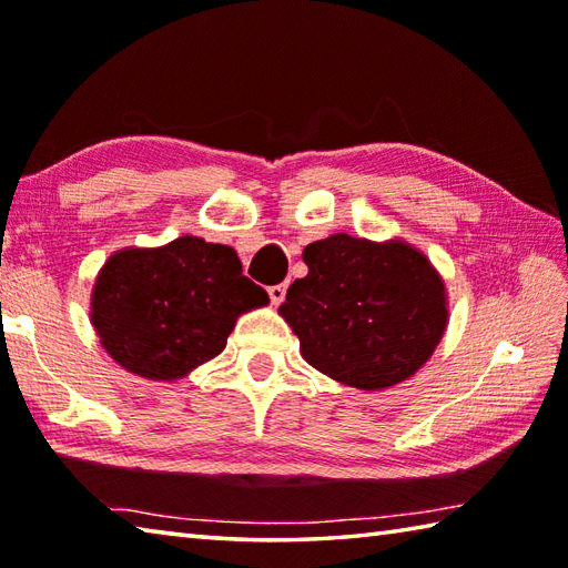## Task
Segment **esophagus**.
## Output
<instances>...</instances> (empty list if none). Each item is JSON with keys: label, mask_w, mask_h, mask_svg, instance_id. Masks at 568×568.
<instances>
[{"label": "esophagus", "mask_w": 568, "mask_h": 568, "mask_svg": "<svg viewBox=\"0 0 568 568\" xmlns=\"http://www.w3.org/2000/svg\"><path fill=\"white\" fill-rule=\"evenodd\" d=\"M285 293H287V287L281 283V285H273V287H268V295H271V303L277 307L285 300Z\"/></svg>", "instance_id": "obj_1"}]
</instances>
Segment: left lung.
Returning <instances> with one entry per match:
<instances>
[{
  "label": "left lung",
  "mask_w": 568,
  "mask_h": 568,
  "mask_svg": "<svg viewBox=\"0 0 568 568\" xmlns=\"http://www.w3.org/2000/svg\"><path fill=\"white\" fill-rule=\"evenodd\" d=\"M307 275L277 307L312 368L376 393L413 378L449 324L439 271L403 239L332 234L303 251Z\"/></svg>",
  "instance_id": "left-lung-1"
}]
</instances>
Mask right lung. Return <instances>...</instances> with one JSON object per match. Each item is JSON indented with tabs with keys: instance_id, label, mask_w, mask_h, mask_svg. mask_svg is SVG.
<instances>
[{
	"instance_id": "obj_1",
	"label": "right lung",
	"mask_w": 568,
	"mask_h": 568,
	"mask_svg": "<svg viewBox=\"0 0 568 568\" xmlns=\"http://www.w3.org/2000/svg\"><path fill=\"white\" fill-rule=\"evenodd\" d=\"M268 305L232 246L178 236L114 251L94 277L90 322L114 364L171 383L220 356L236 320Z\"/></svg>"
}]
</instances>
